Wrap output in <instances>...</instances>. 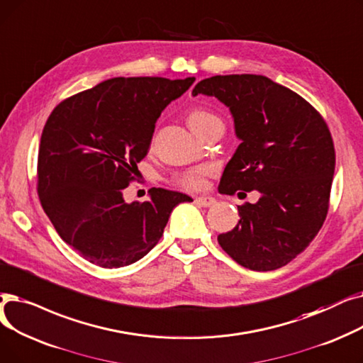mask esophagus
I'll list each match as a JSON object with an SVG mask.
<instances>
[{
  "label": "esophagus",
  "mask_w": 363,
  "mask_h": 363,
  "mask_svg": "<svg viewBox=\"0 0 363 363\" xmlns=\"http://www.w3.org/2000/svg\"><path fill=\"white\" fill-rule=\"evenodd\" d=\"M195 202L199 203V205H202V206H211V205L216 203V199H214L213 196H198V198L195 199Z\"/></svg>",
  "instance_id": "obj_1"
}]
</instances>
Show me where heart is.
<instances>
[{"instance_id":"obj_1","label":"heart","mask_w":363,"mask_h":363,"mask_svg":"<svg viewBox=\"0 0 363 363\" xmlns=\"http://www.w3.org/2000/svg\"><path fill=\"white\" fill-rule=\"evenodd\" d=\"M187 124L192 128L194 133L213 125V124H221L218 116L214 113L205 111V109H195L194 112L189 113L187 116ZM206 172V168H195L191 171H186L183 174L176 177V182L182 184L186 189H199L203 186V176Z\"/></svg>"}]
</instances>
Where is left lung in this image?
Here are the masks:
<instances>
[{"instance_id":"left-lung-1","label":"left lung","mask_w":363,"mask_h":363,"mask_svg":"<svg viewBox=\"0 0 363 363\" xmlns=\"http://www.w3.org/2000/svg\"><path fill=\"white\" fill-rule=\"evenodd\" d=\"M229 108L240 140L223 171L218 192L257 191L239 205V221L218 244L236 263L269 272L288 264L320 230L335 169L330 130L301 96L263 75H216L192 96Z\"/></svg>"}]
</instances>
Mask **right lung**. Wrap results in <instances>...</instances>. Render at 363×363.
<instances>
[{
    "instance_id": "add662e5",
    "label": "right lung",
    "mask_w": 363,
    "mask_h": 363,
    "mask_svg": "<svg viewBox=\"0 0 363 363\" xmlns=\"http://www.w3.org/2000/svg\"><path fill=\"white\" fill-rule=\"evenodd\" d=\"M195 78H111L63 100L48 116L38 152V195L65 242L105 269L130 266L161 239L171 211L194 201L152 187L147 202L124 189L149 152L155 124Z\"/></svg>"
}]
</instances>
